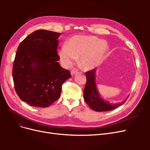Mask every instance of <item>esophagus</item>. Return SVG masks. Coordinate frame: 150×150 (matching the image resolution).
I'll use <instances>...</instances> for the list:
<instances>
[{
	"label": "esophagus",
	"mask_w": 150,
	"mask_h": 150,
	"mask_svg": "<svg viewBox=\"0 0 150 150\" xmlns=\"http://www.w3.org/2000/svg\"><path fill=\"white\" fill-rule=\"evenodd\" d=\"M78 69H76V68H74L73 69H72L71 71V74L72 76H74L75 74H76L77 72H78Z\"/></svg>",
	"instance_id": "34e87169"
}]
</instances>
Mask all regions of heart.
Instances as JSON below:
<instances>
[{
	"label": "heart",
	"instance_id": "b5f03b06",
	"mask_svg": "<svg viewBox=\"0 0 150 150\" xmlns=\"http://www.w3.org/2000/svg\"><path fill=\"white\" fill-rule=\"evenodd\" d=\"M108 50V43L93 35H76L62 45L59 56L63 66L71 67L76 59H79V66L91 70L101 64Z\"/></svg>",
	"mask_w": 150,
	"mask_h": 150
}]
</instances>
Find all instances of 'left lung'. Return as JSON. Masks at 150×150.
<instances>
[{
  "label": "left lung",
  "mask_w": 150,
  "mask_h": 150,
  "mask_svg": "<svg viewBox=\"0 0 150 150\" xmlns=\"http://www.w3.org/2000/svg\"><path fill=\"white\" fill-rule=\"evenodd\" d=\"M96 69L86 72V84L84 89V99L88 105L96 111H108L120 106L127 99L121 103L112 104L102 99L97 90L96 82Z\"/></svg>",
  "instance_id": "left-lung-1"
}]
</instances>
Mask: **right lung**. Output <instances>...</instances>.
<instances>
[{
  "label": "right lung",
  "instance_id": "add662e5",
  "mask_svg": "<svg viewBox=\"0 0 150 150\" xmlns=\"http://www.w3.org/2000/svg\"><path fill=\"white\" fill-rule=\"evenodd\" d=\"M61 34L40 29L19 44L13 64L15 90L31 106L46 108L60 97L62 85L71 77L57 62V39Z\"/></svg>",
  "mask_w": 150,
  "mask_h": 150
}]
</instances>
